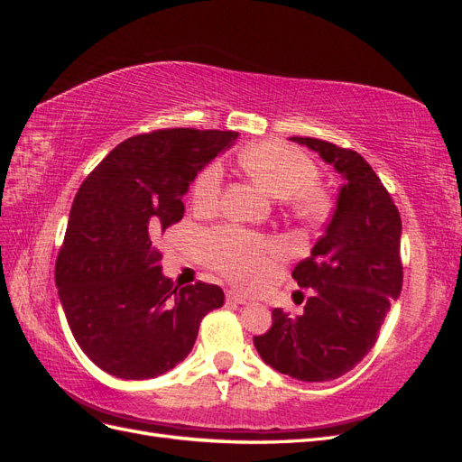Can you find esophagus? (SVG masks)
<instances>
[{"mask_svg":"<svg viewBox=\"0 0 462 462\" xmlns=\"http://www.w3.org/2000/svg\"><path fill=\"white\" fill-rule=\"evenodd\" d=\"M227 300H229V302H235V304H248V299H246V297L239 295V292H233V291L227 292Z\"/></svg>","mask_w":462,"mask_h":462,"instance_id":"34e87169","label":"esophagus"}]
</instances>
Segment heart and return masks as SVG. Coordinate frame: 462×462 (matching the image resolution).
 Wrapping results in <instances>:
<instances>
[{"label":"heart","instance_id":"heart-1","mask_svg":"<svg viewBox=\"0 0 462 462\" xmlns=\"http://www.w3.org/2000/svg\"><path fill=\"white\" fill-rule=\"evenodd\" d=\"M239 165L263 192L282 200L292 219L316 226L329 216L331 197L316 183L319 170L304 152L283 143H256L243 150ZM221 192L223 170L217 162H212L194 179L192 200L202 209H214ZM273 253V245L239 227L217 229L202 239L206 262L246 287L258 285L268 275Z\"/></svg>","mask_w":462,"mask_h":462}]
</instances>
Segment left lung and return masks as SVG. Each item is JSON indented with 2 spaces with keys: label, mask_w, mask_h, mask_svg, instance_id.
I'll return each instance as SVG.
<instances>
[{
  "label": "left lung",
  "mask_w": 462,
  "mask_h": 462,
  "mask_svg": "<svg viewBox=\"0 0 462 462\" xmlns=\"http://www.w3.org/2000/svg\"><path fill=\"white\" fill-rule=\"evenodd\" d=\"M333 163L345 185L312 254L292 279L314 289L304 312L273 309V324L256 335L265 365L300 382H329L353 370L375 345L402 287L401 216L370 163L351 148L310 136H291Z\"/></svg>",
  "instance_id": "left-lung-1"
}]
</instances>
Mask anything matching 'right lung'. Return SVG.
<instances>
[{
  "mask_svg": "<svg viewBox=\"0 0 462 462\" xmlns=\"http://www.w3.org/2000/svg\"><path fill=\"white\" fill-rule=\"evenodd\" d=\"M239 133L158 129L127 138L80 185L55 260V285L79 346L104 372L148 380L192 351L217 285L173 287L156 239L183 219L190 180Z\"/></svg>",
  "mask_w": 462,
  "mask_h": 462,
  "instance_id": "1",
  "label": "right lung"
}]
</instances>
